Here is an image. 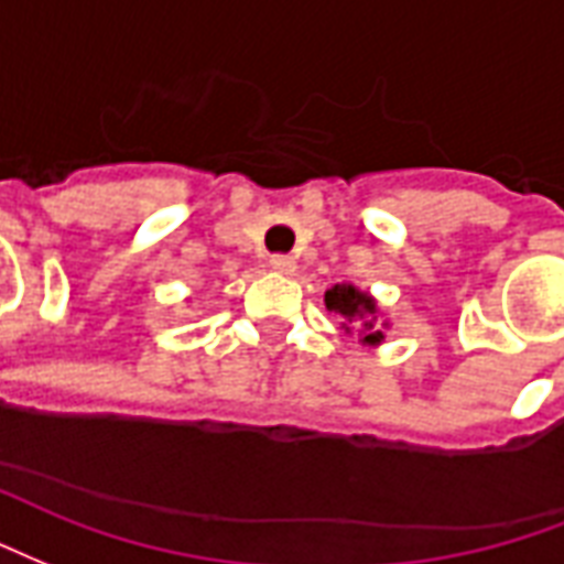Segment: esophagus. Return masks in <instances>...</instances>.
Here are the masks:
<instances>
[{
  "mask_svg": "<svg viewBox=\"0 0 564 564\" xmlns=\"http://www.w3.org/2000/svg\"><path fill=\"white\" fill-rule=\"evenodd\" d=\"M270 267H273L276 273H285V276H291V273L297 270V261H294L291 254H273V258H270Z\"/></svg>",
  "mask_w": 564,
  "mask_h": 564,
  "instance_id": "esophagus-1",
  "label": "esophagus"
}]
</instances>
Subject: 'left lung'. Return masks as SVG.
<instances>
[{"instance_id": "left-lung-1", "label": "left lung", "mask_w": 564, "mask_h": 564, "mask_svg": "<svg viewBox=\"0 0 564 564\" xmlns=\"http://www.w3.org/2000/svg\"><path fill=\"white\" fill-rule=\"evenodd\" d=\"M324 306L336 312L343 318V330L351 336H360L364 348H378L384 345L390 330V322L384 318V312L378 306V300L364 291V288L351 285V282H339L324 291Z\"/></svg>"}]
</instances>
